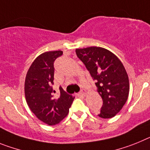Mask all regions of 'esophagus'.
<instances>
[{"label": "esophagus", "mask_w": 150, "mask_h": 150, "mask_svg": "<svg viewBox=\"0 0 150 150\" xmlns=\"http://www.w3.org/2000/svg\"><path fill=\"white\" fill-rule=\"evenodd\" d=\"M79 94H80L81 96H83V97H84V96H85V95H86V90L85 89H81V90Z\"/></svg>", "instance_id": "esophagus-1"}]
</instances>
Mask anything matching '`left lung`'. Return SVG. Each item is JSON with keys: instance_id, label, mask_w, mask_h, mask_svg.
<instances>
[{"instance_id": "8db88e82", "label": "left lung", "mask_w": 150, "mask_h": 150, "mask_svg": "<svg viewBox=\"0 0 150 150\" xmlns=\"http://www.w3.org/2000/svg\"><path fill=\"white\" fill-rule=\"evenodd\" d=\"M75 53L96 81L103 99L97 115L112 118L125 104L129 93V80L123 64L112 52L102 47L76 49Z\"/></svg>"}]
</instances>
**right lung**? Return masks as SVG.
Here are the masks:
<instances>
[{
	"mask_svg": "<svg viewBox=\"0 0 150 150\" xmlns=\"http://www.w3.org/2000/svg\"><path fill=\"white\" fill-rule=\"evenodd\" d=\"M62 51L45 52L35 59L25 81V100L31 111L49 125H55L68 115L74 97L59 87V94L54 95V61Z\"/></svg>",
	"mask_w": 150,
	"mask_h": 150,
	"instance_id": "obj_1",
	"label": "right lung"
}]
</instances>
